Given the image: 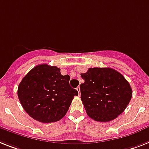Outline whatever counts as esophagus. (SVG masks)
I'll list each match as a JSON object with an SVG mask.
<instances>
[{
    "label": "esophagus",
    "instance_id": "obj_1",
    "mask_svg": "<svg viewBox=\"0 0 149 149\" xmlns=\"http://www.w3.org/2000/svg\"><path fill=\"white\" fill-rule=\"evenodd\" d=\"M76 89H77V92H78V94H81V91H80V87H77V88H76Z\"/></svg>",
    "mask_w": 149,
    "mask_h": 149
}]
</instances>
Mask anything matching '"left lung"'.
<instances>
[{
  "label": "left lung",
  "mask_w": 149,
  "mask_h": 149,
  "mask_svg": "<svg viewBox=\"0 0 149 149\" xmlns=\"http://www.w3.org/2000/svg\"><path fill=\"white\" fill-rule=\"evenodd\" d=\"M81 100L88 116L98 122H110L123 113L132 98L130 83L110 68H91L81 74Z\"/></svg>",
  "instance_id": "obj_1"
}]
</instances>
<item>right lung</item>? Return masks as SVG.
Here are the masks:
<instances>
[{
    "label": "right lung",
    "instance_id": "obj_1",
    "mask_svg": "<svg viewBox=\"0 0 149 149\" xmlns=\"http://www.w3.org/2000/svg\"><path fill=\"white\" fill-rule=\"evenodd\" d=\"M70 76L60 68L42 64L34 67L19 83L17 91L22 107L29 116L44 123L65 116L78 92L69 84Z\"/></svg>",
    "mask_w": 149,
    "mask_h": 149
}]
</instances>
